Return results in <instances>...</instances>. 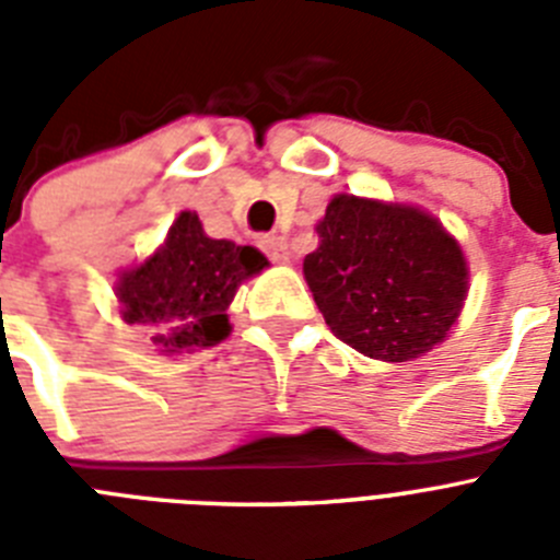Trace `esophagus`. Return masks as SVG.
<instances>
[{
	"mask_svg": "<svg viewBox=\"0 0 560 560\" xmlns=\"http://www.w3.org/2000/svg\"><path fill=\"white\" fill-rule=\"evenodd\" d=\"M260 249L269 255V260H275V264H289V241H285L283 235H266L260 237Z\"/></svg>",
	"mask_w": 560,
	"mask_h": 560,
	"instance_id": "34e87169",
	"label": "esophagus"
}]
</instances>
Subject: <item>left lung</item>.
Returning <instances> with one entry per match:
<instances>
[{
  "label": "left lung",
  "instance_id": "1",
  "mask_svg": "<svg viewBox=\"0 0 560 560\" xmlns=\"http://www.w3.org/2000/svg\"><path fill=\"white\" fill-rule=\"evenodd\" d=\"M316 235L303 275L336 339L381 361H412L446 339L468 264L434 215L339 192Z\"/></svg>",
  "mask_w": 560,
  "mask_h": 560
}]
</instances>
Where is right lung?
Masks as SVG:
<instances>
[{
    "instance_id": "add662e5",
    "label": "right lung",
    "mask_w": 560,
    "mask_h": 560,
    "mask_svg": "<svg viewBox=\"0 0 560 560\" xmlns=\"http://www.w3.org/2000/svg\"><path fill=\"white\" fill-rule=\"evenodd\" d=\"M269 266L255 246L215 241L199 215L179 212L165 244L117 280V303L128 325H153L160 353L212 348L230 336L226 308L237 285Z\"/></svg>"
}]
</instances>
